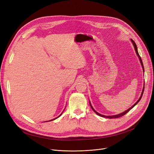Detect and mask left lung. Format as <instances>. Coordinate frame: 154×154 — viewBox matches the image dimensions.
<instances>
[{"label":"left lung","mask_w":154,"mask_h":154,"mask_svg":"<svg viewBox=\"0 0 154 154\" xmlns=\"http://www.w3.org/2000/svg\"><path fill=\"white\" fill-rule=\"evenodd\" d=\"M131 42H132V44H133V45H134V48H135V52H136V54H137V55L138 56V57H139V60H140V63H141V66H142V69H143V72H144V68H143V63H142V59H141V57H140V55H139V52H138V50H137V45H136V44L135 43V42L134 41V40H132V39H131ZM143 91H144V86L143 87V89H142V94H141V95H140V98L139 99V100H137L134 105L133 106L131 107H130L129 109H128L127 110H126L125 111H124V112H122V113H120V114H117V115H114V116H104V115H102V114H99V113H98L97 112V111H95V110H94V109L93 108V107L92 106V105H91V102L89 101V103H90V106H91V107L92 108V109L93 110V111L95 113V114H97V115H98V116H100V117H105V118H108V119H116V118H119V117H122L123 116H124L125 114H126L130 110H131L135 106H136V105L138 103V102L140 100V99H141V98H142V95H143Z\"/></svg>","instance_id":"8db88e82"}]
</instances>
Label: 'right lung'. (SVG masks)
I'll return each instance as SVG.
<instances>
[{"label": "right lung", "instance_id": "obj_1", "mask_svg": "<svg viewBox=\"0 0 154 154\" xmlns=\"http://www.w3.org/2000/svg\"><path fill=\"white\" fill-rule=\"evenodd\" d=\"M63 112H62L61 113V114H60V115H59V116H58L57 117H56V118H55V119H52V120H48V121H45V122H49V121H52V120H55V119H57V118H59V117H60V116H61V115L62 114V113H63Z\"/></svg>", "mask_w": 154, "mask_h": 154}]
</instances>
